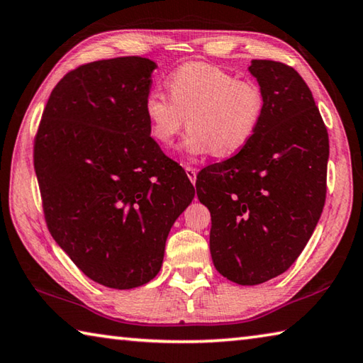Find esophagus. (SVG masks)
Instances as JSON below:
<instances>
[{"mask_svg":"<svg viewBox=\"0 0 363 363\" xmlns=\"http://www.w3.org/2000/svg\"><path fill=\"white\" fill-rule=\"evenodd\" d=\"M185 170H186V175H188V178H189V182L193 183H196V177H198V170H196L194 167H189V165H186L185 167Z\"/></svg>","mask_w":363,"mask_h":363,"instance_id":"1","label":"esophagus"}]
</instances>
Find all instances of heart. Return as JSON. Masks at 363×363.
I'll return each mask as SVG.
<instances>
[{
	"instance_id": "heart-1",
	"label": "heart",
	"mask_w": 363,
	"mask_h": 363,
	"mask_svg": "<svg viewBox=\"0 0 363 363\" xmlns=\"http://www.w3.org/2000/svg\"><path fill=\"white\" fill-rule=\"evenodd\" d=\"M169 95L151 91L145 114L151 137L169 146L186 125L180 150L186 157H230L249 145L262 123L266 100L257 82L236 79L211 63L189 62L167 78Z\"/></svg>"
}]
</instances>
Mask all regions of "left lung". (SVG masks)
I'll list each match as a JSON object with an SVG mask.
<instances>
[{"instance_id": "obj_1", "label": "left lung", "mask_w": 363, "mask_h": 363, "mask_svg": "<svg viewBox=\"0 0 363 363\" xmlns=\"http://www.w3.org/2000/svg\"><path fill=\"white\" fill-rule=\"evenodd\" d=\"M266 108L236 156L202 169L199 201L211 211V253L221 276L258 285L287 271L320 218L327 194L328 133L294 68L252 60Z\"/></svg>"}]
</instances>
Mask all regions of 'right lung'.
I'll return each mask as SVG.
<instances>
[{
    "mask_svg": "<svg viewBox=\"0 0 363 363\" xmlns=\"http://www.w3.org/2000/svg\"><path fill=\"white\" fill-rule=\"evenodd\" d=\"M155 68L132 55L67 73L35 138L49 231L89 279L110 289L156 277L170 228L194 198L182 165L150 135L145 99Z\"/></svg>",
    "mask_w": 363,
    "mask_h": 363,
    "instance_id": "obj_1",
    "label": "right lung"
}]
</instances>
